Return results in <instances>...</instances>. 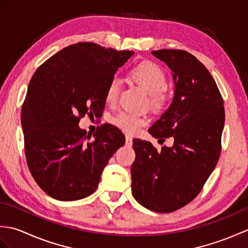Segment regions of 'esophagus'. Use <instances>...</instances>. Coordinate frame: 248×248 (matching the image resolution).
I'll list each match as a JSON object with an SVG mask.
<instances>
[{
    "instance_id": "34e87169",
    "label": "esophagus",
    "mask_w": 248,
    "mask_h": 248,
    "mask_svg": "<svg viewBox=\"0 0 248 248\" xmlns=\"http://www.w3.org/2000/svg\"><path fill=\"white\" fill-rule=\"evenodd\" d=\"M132 144H133V140H132V138H130L129 135H127L125 136V146H128V147H130V146H132Z\"/></svg>"
}]
</instances>
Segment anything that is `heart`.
Here are the masks:
<instances>
[{"label":"heart","mask_w":248,"mask_h":248,"mask_svg":"<svg viewBox=\"0 0 248 248\" xmlns=\"http://www.w3.org/2000/svg\"><path fill=\"white\" fill-rule=\"evenodd\" d=\"M130 77L132 78L140 87L151 96V105L154 108H160L163 103L162 93L166 91L168 82L164 70L162 68L151 62H144L141 64L134 67L130 71ZM120 83L116 77L109 81L107 93H105V100L108 103H114L118 98ZM147 118L144 116L131 112H120L112 118V124L117 127L123 132L134 135L140 131V129L147 124Z\"/></svg>","instance_id":"obj_1"}]
</instances>
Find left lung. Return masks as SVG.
Masks as SVG:
<instances>
[{"instance_id": "left-lung-1", "label": "left lung", "mask_w": 248, "mask_h": 248, "mask_svg": "<svg viewBox=\"0 0 248 248\" xmlns=\"http://www.w3.org/2000/svg\"><path fill=\"white\" fill-rule=\"evenodd\" d=\"M172 71L175 96L149 129L155 139L173 138V146L156 150L150 141L133 140L132 194L145 208L170 213L189 203L217 166L225 124L224 100L213 77L183 50L152 51Z\"/></svg>"}]
</instances>
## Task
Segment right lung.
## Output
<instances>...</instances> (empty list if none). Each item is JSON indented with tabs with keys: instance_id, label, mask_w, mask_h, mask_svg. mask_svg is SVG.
Here are the masks:
<instances>
[{
	"instance_id": "obj_1",
	"label": "right lung",
	"mask_w": 248,
	"mask_h": 248,
	"mask_svg": "<svg viewBox=\"0 0 248 248\" xmlns=\"http://www.w3.org/2000/svg\"><path fill=\"white\" fill-rule=\"evenodd\" d=\"M133 51L78 43L57 52L31 77L21 110L26 163L52 198L72 202L92 195L103 168L124 144L115 125L87 135L78 128L86 114L102 115L109 81Z\"/></svg>"
}]
</instances>
